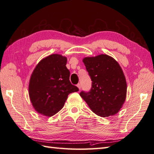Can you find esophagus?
Instances as JSON below:
<instances>
[{
  "instance_id": "1",
  "label": "esophagus",
  "mask_w": 154,
  "mask_h": 154,
  "mask_svg": "<svg viewBox=\"0 0 154 154\" xmlns=\"http://www.w3.org/2000/svg\"><path fill=\"white\" fill-rule=\"evenodd\" d=\"M77 87H78V88H79V90L81 89V85H80V83H78V84H77Z\"/></svg>"
}]
</instances>
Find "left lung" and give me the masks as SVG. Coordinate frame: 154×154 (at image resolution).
<instances>
[{
	"label": "left lung",
	"mask_w": 154,
	"mask_h": 154,
	"mask_svg": "<svg viewBox=\"0 0 154 154\" xmlns=\"http://www.w3.org/2000/svg\"><path fill=\"white\" fill-rule=\"evenodd\" d=\"M92 80L90 91H82L80 96L93 112L101 117L117 114L127 95V82L117 61L106 54L83 60Z\"/></svg>",
	"instance_id": "obj_1"
}]
</instances>
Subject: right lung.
<instances>
[{
	"label": "right lung",
	"mask_w": 154,
	"mask_h": 154,
	"mask_svg": "<svg viewBox=\"0 0 154 154\" xmlns=\"http://www.w3.org/2000/svg\"><path fill=\"white\" fill-rule=\"evenodd\" d=\"M66 63V57L53 54L42 60L35 68L29 81V95L38 113L53 116L63 108L69 94L79 91L69 80Z\"/></svg>",
	"instance_id": "right-lung-1"
}]
</instances>
